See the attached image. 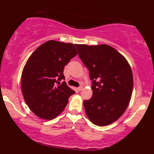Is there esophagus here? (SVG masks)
I'll return each mask as SVG.
<instances>
[{
    "label": "esophagus",
    "mask_w": 154,
    "mask_h": 154,
    "mask_svg": "<svg viewBox=\"0 0 154 154\" xmlns=\"http://www.w3.org/2000/svg\"><path fill=\"white\" fill-rule=\"evenodd\" d=\"M82 89H83V86H80V87L78 88V91H81Z\"/></svg>",
    "instance_id": "esophagus-1"
}]
</instances>
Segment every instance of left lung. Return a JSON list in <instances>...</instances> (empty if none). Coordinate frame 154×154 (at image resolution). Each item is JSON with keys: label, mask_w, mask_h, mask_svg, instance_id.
I'll list each match as a JSON object with an SVG mask.
<instances>
[{"label": "left lung", "mask_w": 154, "mask_h": 154, "mask_svg": "<svg viewBox=\"0 0 154 154\" xmlns=\"http://www.w3.org/2000/svg\"><path fill=\"white\" fill-rule=\"evenodd\" d=\"M76 46L92 81V97L84 101L86 116L99 126L111 124L124 114L131 100L134 81L130 66L109 45Z\"/></svg>", "instance_id": "left-lung-1"}]
</instances>
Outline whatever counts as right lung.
<instances>
[{"instance_id": "right-lung-1", "label": "right lung", "mask_w": 154, "mask_h": 154, "mask_svg": "<svg viewBox=\"0 0 154 154\" xmlns=\"http://www.w3.org/2000/svg\"><path fill=\"white\" fill-rule=\"evenodd\" d=\"M78 54L71 43L48 40L37 48L28 59L21 76L24 100L34 114L51 120L66 106L75 93L64 80V68Z\"/></svg>"}]
</instances>
